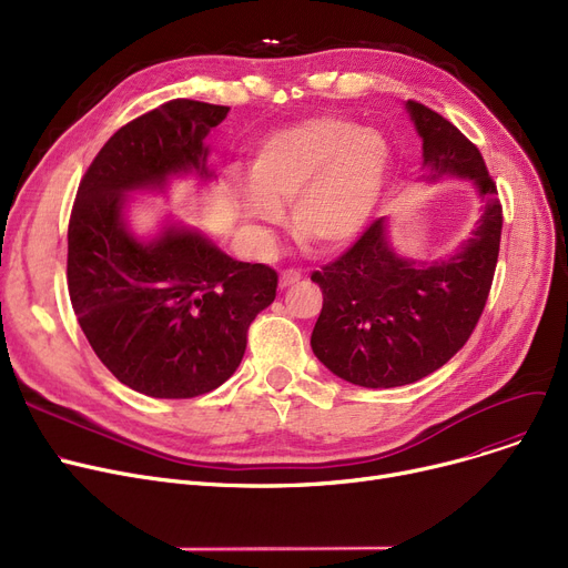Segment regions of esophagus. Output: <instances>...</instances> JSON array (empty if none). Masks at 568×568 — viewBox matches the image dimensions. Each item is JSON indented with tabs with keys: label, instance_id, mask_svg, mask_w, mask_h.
<instances>
[{
	"label": "esophagus",
	"instance_id": "34e87169",
	"mask_svg": "<svg viewBox=\"0 0 568 568\" xmlns=\"http://www.w3.org/2000/svg\"><path fill=\"white\" fill-rule=\"evenodd\" d=\"M302 281V272L300 268H285V272H281V278H278V285L281 287H290L294 283Z\"/></svg>",
	"mask_w": 568,
	"mask_h": 568
}]
</instances>
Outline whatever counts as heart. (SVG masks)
<instances>
[{
    "label": "heart",
    "instance_id": "b5f03b06",
    "mask_svg": "<svg viewBox=\"0 0 568 568\" xmlns=\"http://www.w3.org/2000/svg\"><path fill=\"white\" fill-rule=\"evenodd\" d=\"M394 149L379 131L320 114L268 133L255 149L251 179L232 184L253 225H278L292 202V230L304 246L336 251L368 225L392 174Z\"/></svg>",
    "mask_w": 568,
    "mask_h": 568
}]
</instances>
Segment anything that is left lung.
<instances>
[{
	"label": "left lung",
	"instance_id": "left-lung-1",
	"mask_svg": "<svg viewBox=\"0 0 568 568\" xmlns=\"http://www.w3.org/2000/svg\"><path fill=\"white\" fill-rule=\"evenodd\" d=\"M405 110L424 142L426 182L467 179L481 209L469 239L446 257L398 255L386 219H377L313 272L324 302L311 347L334 375L366 389L412 384L452 359L484 313L499 255L501 204L481 152L435 110L416 101Z\"/></svg>",
	"mask_w": 568,
	"mask_h": 568
}]
</instances>
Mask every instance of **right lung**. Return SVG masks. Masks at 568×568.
<instances>
[{
    "mask_svg": "<svg viewBox=\"0 0 568 568\" xmlns=\"http://www.w3.org/2000/svg\"><path fill=\"white\" fill-rule=\"evenodd\" d=\"M227 105L174 99L119 129L84 172L69 221L71 304L103 366L152 398H195L242 364L248 326L276 300L272 266L239 262L195 227L165 221L138 236L129 195L165 193L206 168Z\"/></svg>",
    "mask_w": 568,
    "mask_h": 568,
    "instance_id": "1",
    "label": "right lung"
}]
</instances>
